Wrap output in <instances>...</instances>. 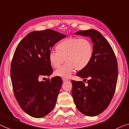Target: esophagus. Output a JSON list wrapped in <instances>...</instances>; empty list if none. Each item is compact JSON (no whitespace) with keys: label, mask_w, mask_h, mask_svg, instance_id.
Masks as SVG:
<instances>
[{"label":"esophagus","mask_w":129,"mask_h":129,"mask_svg":"<svg viewBox=\"0 0 129 129\" xmlns=\"http://www.w3.org/2000/svg\"><path fill=\"white\" fill-rule=\"evenodd\" d=\"M69 80L67 78H62V81H64V82H65V81H68Z\"/></svg>","instance_id":"1"}]
</instances>
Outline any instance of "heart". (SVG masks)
Segmentation results:
<instances>
[{
    "label": "heart",
    "instance_id": "obj_1",
    "mask_svg": "<svg viewBox=\"0 0 129 129\" xmlns=\"http://www.w3.org/2000/svg\"><path fill=\"white\" fill-rule=\"evenodd\" d=\"M57 52L51 51L48 59L51 65L58 68L55 75L64 78H69L75 70L81 71L86 68L93 55V46L89 40L70 38L64 40L56 47Z\"/></svg>",
    "mask_w": 129,
    "mask_h": 129
}]
</instances>
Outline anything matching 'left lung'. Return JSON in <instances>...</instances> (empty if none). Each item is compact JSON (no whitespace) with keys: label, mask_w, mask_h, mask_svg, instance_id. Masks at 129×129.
<instances>
[{"label":"left lung","mask_w":129,"mask_h":129,"mask_svg":"<svg viewBox=\"0 0 129 129\" xmlns=\"http://www.w3.org/2000/svg\"><path fill=\"white\" fill-rule=\"evenodd\" d=\"M75 34L90 37L93 46V55L89 64L77 76L89 78L88 85L82 81H72V95L78 110L83 115L95 116L108 108L115 92L118 67L113 50L98 31L90 29Z\"/></svg>","instance_id":"obj_1"}]
</instances>
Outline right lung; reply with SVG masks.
Here are the masks:
<instances>
[{"label":"right lung","mask_w":129,"mask_h":129,"mask_svg":"<svg viewBox=\"0 0 129 129\" xmlns=\"http://www.w3.org/2000/svg\"><path fill=\"white\" fill-rule=\"evenodd\" d=\"M64 34L47 29L28 34L18 44L13 57L10 77L14 94L21 108L36 118L46 116L55 106L62 84L60 77L39 81L53 70L48 54Z\"/></svg>","instance_id":"add662e5"}]
</instances>
